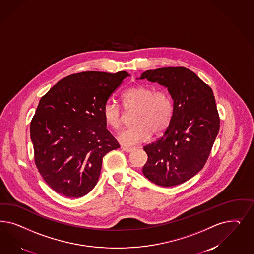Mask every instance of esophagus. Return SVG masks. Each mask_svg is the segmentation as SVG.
Listing matches in <instances>:
<instances>
[{
  "instance_id": "34e87169",
  "label": "esophagus",
  "mask_w": 254,
  "mask_h": 254,
  "mask_svg": "<svg viewBox=\"0 0 254 254\" xmlns=\"http://www.w3.org/2000/svg\"><path fill=\"white\" fill-rule=\"evenodd\" d=\"M122 148L125 152H131L134 150V147H122Z\"/></svg>"
}]
</instances>
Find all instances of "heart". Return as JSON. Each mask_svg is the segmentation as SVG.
Here are the masks:
<instances>
[{
    "label": "heart",
    "mask_w": 254,
    "mask_h": 254,
    "mask_svg": "<svg viewBox=\"0 0 254 254\" xmlns=\"http://www.w3.org/2000/svg\"><path fill=\"white\" fill-rule=\"evenodd\" d=\"M123 106L127 110H135L132 127L120 131L117 139L125 146H133L145 142L150 134L158 135L165 131L172 121V99L164 90H157L147 86L138 85L124 91L122 95ZM106 123L113 129L122 126L123 110L117 104L107 101L103 107Z\"/></svg>",
    "instance_id": "heart-1"
}]
</instances>
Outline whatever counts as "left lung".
Wrapping results in <instances>:
<instances>
[{"label": "left lung", "mask_w": 254, "mask_h": 254, "mask_svg": "<svg viewBox=\"0 0 254 254\" xmlns=\"http://www.w3.org/2000/svg\"><path fill=\"white\" fill-rule=\"evenodd\" d=\"M138 79L167 88L174 101L172 121L163 136L143 147L148 157L143 174L159 186L179 185L204 167L220 130L212 90L185 67L148 70Z\"/></svg>", "instance_id": "8db88e82"}]
</instances>
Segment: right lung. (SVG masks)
Listing matches in <instances>:
<instances>
[{
	"label": "right lung",
	"mask_w": 254,
	"mask_h": 254,
	"mask_svg": "<svg viewBox=\"0 0 254 254\" xmlns=\"http://www.w3.org/2000/svg\"><path fill=\"white\" fill-rule=\"evenodd\" d=\"M130 74L82 72L60 80L42 97L30 132L42 178L68 198L88 194L104 156L120 147L107 130L103 107Z\"/></svg>",
	"instance_id": "obj_1"
}]
</instances>
